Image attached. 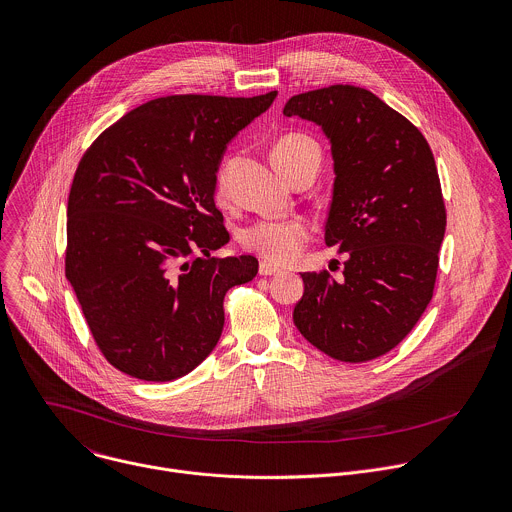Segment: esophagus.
I'll return each mask as SVG.
<instances>
[{"instance_id": "1", "label": "esophagus", "mask_w": 512, "mask_h": 512, "mask_svg": "<svg viewBox=\"0 0 512 512\" xmlns=\"http://www.w3.org/2000/svg\"><path fill=\"white\" fill-rule=\"evenodd\" d=\"M259 273H261V275H265V277H267V275H279V273H281V269H279L277 265H271V263L263 261V263L259 265Z\"/></svg>"}]
</instances>
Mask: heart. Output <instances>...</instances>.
Here are the masks:
<instances>
[{
  "mask_svg": "<svg viewBox=\"0 0 512 512\" xmlns=\"http://www.w3.org/2000/svg\"><path fill=\"white\" fill-rule=\"evenodd\" d=\"M317 158L321 162V150L317 142L305 134H285L273 146V162L287 177L301 162ZM229 164H223L217 175V195H227ZM311 237L309 225L299 219L287 221H255L241 233V243L247 251L259 255L271 263H289L299 257Z\"/></svg>",
  "mask_w": 512,
  "mask_h": 512,
  "instance_id": "1",
  "label": "heart"
}]
</instances>
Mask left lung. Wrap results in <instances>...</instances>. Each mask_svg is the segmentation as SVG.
I'll list each match as a JSON object with an SVG mask.
<instances>
[{
  "mask_svg": "<svg viewBox=\"0 0 512 512\" xmlns=\"http://www.w3.org/2000/svg\"><path fill=\"white\" fill-rule=\"evenodd\" d=\"M285 116L321 126L333 193L325 245L348 255L344 277L301 273L293 323L339 362H370L412 331L432 299L446 209L422 132L366 88L335 84L287 100Z\"/></svg>",
  "mask_w": 512,
  "mask_h": 512,
  "instance_id": "left-lung-1",
  "label": "left lung"
}]
</instances>
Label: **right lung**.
Listing matches in <instances>:
<instances>
[{"instance_id":"obj_1","label":"right lung","mask_w":512,"mask_h":512,"mask_svg":"<svg viewBox=\"0 0 512 512\" xmlns=\"http://www.w3.org/2000/svg\"><path fill=\"white\" fill-rule=\"evenodd\" d=\"M275 96L156 98L84 152L68 197L66 277L116 370L170 382L215 350L225 293L259 269L253 255H211L229 243L217 170Z\"/></svg>"}]
</instances>
